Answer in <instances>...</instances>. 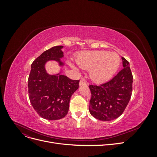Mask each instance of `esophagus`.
Wrapping results in <instances>:
<instances>
[{
	"instance_id": "1",
	"label": "esophagus",
	"mask_w": 157,
	"mask_h": 157,
	"mask_svg": "<svg viewBox=\"0 0 157 157\" xmlns=\"http://www.w3.org/2000/svg\"><path fill=\"white\" fill-rule=\"evenodd\" d=\"M87 84H88V83L86 81V80L82 79V80H80V82H79V85H80V86H82V85H87Z\"/></svg>"
}]
</instances>
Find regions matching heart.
<instances>
[{"instance_id": "obj_1", "label": "heart", "mask_w": 157, "mask_h": 157, "mask_svg": "<svg viewBox=\"0 0 157 157\" xmlns=\"http://www.w3.org/2000/svg\"><path fill=\"white\" fill-rule=\"evenodd\" d=\"M80 67L90 69V77L93 81L102 83L110 80L121 65V58L116 52L104 50L86 52L77 58ZM69 65L75 68L72 63Z\"/></svg>"}]
</instances>
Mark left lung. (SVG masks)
Returning <instances> with one entry per match:
<instances>
[{
	"mask_svg": "<svg viewBox=\"0 0 157 157\" xmlns=\"http://www.w3.org/2000/svg\"><path fill=\"white\" fill-rule=\"evenodd\" d=\"M123 69L109 81L90 85L92 94L89 111L99 121H110L119 117L125 110L132 93L133 76L130 63L122 58Z\"/></svg>",
	"mask_w": 157,
	"mask_h": 157,
	"instance_id": "1",
	"label": "left lung"
}]
</instances>
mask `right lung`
<instances>
[{"label": "right lung", "instance_id": "right-lung-1", "mask_svg": "<svg viewBox=\"0 0 157 157\" xmlns=\"http://www.w3.org/2000/svg\"><path fill=\"white\" fill-rule=\"evenodd\" d=\"M63 46H54L44 52L31 64L28 78L29 98L33 107L39 116L46 120H59L67 115L70 99L78 88L79 80H71L58 73H47L45 64L48 61L64 64L60 58L63 57Z\"/></svg>", "mask_w": 157, "mask_h": 157}]
</instances>
